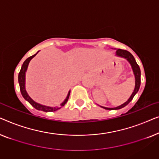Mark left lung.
<instances>
[{
	"label": "left lung",
	"instance_id": "obj_1",
	"mask_svg": "<svg viewBox=\"0 0 159 159\" xmlns=\"http://www.w3.org/2000/svg\"><path fill=\"white\" fill-rule=\"evenodd\" d=\"M116 53L117 56H121V57H123V58H125L126 59H127L128 61H129L130 63V64H131L132 70H133V72H134V77H135V88H134V92L132 93V94L131 96H130L129 100H128L127 102H125V103L122 104V105L119 106L116 108H106V107H103V106H101L102 108H105V109H107V110L120 109V108L125 107V106H127V104L129 103L132 99H133L134 95H135L136 93H138V91L139 90V88H140V82H141V81H140V75H141L140 69V67H139L138 64H137V62H136L135 59H134V56H132L129 51H126V50L117 49Z\"/></svg>",
	"mask_w": 159,
	"mask_h": 159
}]
</instances>
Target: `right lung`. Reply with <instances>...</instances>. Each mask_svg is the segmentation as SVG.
<instances>
[{
	"label": "right lung",
	"instance_id": "right-lung-1",
	"mask_svg": "<svg viewBox=\"0 0 159 159\" xmlns=\"http://www.w3.org/2000/svg\"><path fill=\"white\" fill-rule=\"evenodd\" d=\"M38 53V52H37V53ZM36 54H34V55L30 56V57L27 58V59L25 61V62L23 63L22 66H21V70L19 73L18 80H19V88H20L21 93V95H22L24 98H25L26 101H27L28 102H29V103L31 104V105L33 106L34 108H36L37 110L43 111H45V112L56 111L60 109V108H61L62 106H64L65 104L66 103V102L69 99L70 92L68 93V95H67L66 98L65 99V101L63 102L61 104L60 106H56V107H49V106H45L41 105V104H39L38 103H36V102H34L33 100H32L31 98H30L29 95H28L27 91H26V90H25V72H26V71H27L28 64H29L30 60H31L33 57H34Z\"/></svg>",
	"mask_w": 159,
	"mask_h": 159
}]
</instances>
